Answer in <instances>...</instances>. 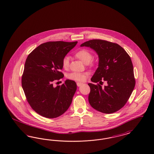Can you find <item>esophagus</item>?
Segmentation results:
<instances>
[{
    "label": "esophagus",
    "instance_id": "esophagus-1",
    "mask_svg": "<svg viewBox=\"0 0 154 154\" xmlns=\"http://www.w3.org/2000/svg\"><path fill=\"white\" fill-rule=\"evenodd\" d=\"M81 85H82V83H81V82H77V86H81Z\"/></svg>",
    "mask_w": 154,
    "mask_h": 154
}]
</instances>
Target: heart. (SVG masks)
Masks as SVG:
<instances>
[{
  "instance_id": "b5f03b06",
  "label": "heart",
  "mask_w": 154,
  "mask_h": 154,
  "mask_svg": "<svg viewBox=\"0 0 154 154\" xmlns=\"http://www.w3.org/2000/svg\"><path fill=\"white\" fill-rule=\"evenodd\" d=\"M75 56L81 61L84 63H88L92 59V55L90 51L85 49L80 50L77 51ZM62 66L65 69H68L69 66V58L68 57H65L62 61ZM89 72H73L69 74L68 77L71 80L83 82L87 79V78L90 75Z\"/></svg>"
}]
</instances>
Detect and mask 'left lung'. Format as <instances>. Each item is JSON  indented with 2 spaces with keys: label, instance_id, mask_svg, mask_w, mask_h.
Masks as SVG:
<instances>
[{
  "label": "left lung",
  "instance_id": "8db88e82",
  "mask_svg": "<svg viewBox=\"0 0 154 154\" xmlns=\"http://www.w3.org/2000/svg\"><path fill=\"white\" fill-rule=\"evenodd\" d=\"M81 47L93 50L99 57V65L91 78L93 82L106 81L102 88L89 83L91 92L88 100L93 108L104 113L119 111L126 104L135 86L131 59L125 50L117 43L101 39H93Z\"/></svg>",
  "mask_w": 154,
  "mask_h": 154
}]
</instances>
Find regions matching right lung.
Instances as JSON below:
<instances>
[{
  "label": "right lung",
  "instance_id": "1",
  "mask_svg": "<svg viewBox=\"0 0 154 154\" xmlns=\"http://www.w3.org/2000/svg\"><path fill=\"white\" fill-rule=\"evenodd\" d=\"M77 42H48L42 43L28 55L22 86L27 101L39 115L55 118L68 110L77 89L75 82L66 80L54 86L55 80L63 77L60 72L62 61Z\"/></svg>",
  "mask_w": 154,
  "mask_h": 154
}]
</instances>
